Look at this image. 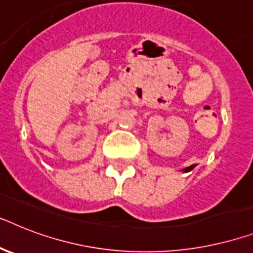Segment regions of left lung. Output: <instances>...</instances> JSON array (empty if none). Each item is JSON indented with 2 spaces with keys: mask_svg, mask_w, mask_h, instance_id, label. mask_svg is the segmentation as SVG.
I'll list each match as a JSON object with an SVG mask.
<instances>
[{
  "mask_svg": "<svg viewBox=\"0 0 253 253\" xmlns=\"http://www.w3.org/2000/svg\"><path fill=\"white\" fill-rule=\"evenodd\" d=\"M192 168H194V165L192 166H188V168H186V169H183V171L186 173V171H190V170H192Z\"/></svg>",
  "mask_w": 253,
  "mask_h": 253,
  "instance_id": "1",
  "label": "left lung"
}]
</instances>
